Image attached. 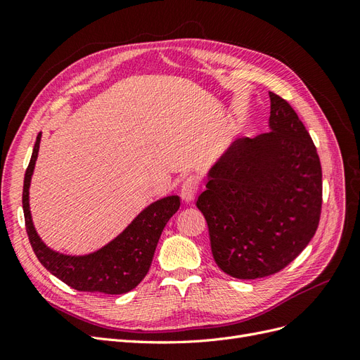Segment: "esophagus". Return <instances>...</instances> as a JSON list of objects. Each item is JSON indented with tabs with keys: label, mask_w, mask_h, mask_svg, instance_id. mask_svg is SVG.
<instances>
[{
	"label": "esophagus",
	"mask_w": 360,
	"mask_h": 360,
	"mask_svg": "<svg viewBox=\"0 0 360 360\" xmlns=\"http://www.w3.org/2000/svg\"><path fill=\"white\" fill-rule=\"evenodd\" d=\"M200 188V179L197 176H189L181 181V186H180V195H181V200L191 202L195 200V195H197Z\"/></svg>",
	"instance_id": "esophagus-1"
}]
</instances>
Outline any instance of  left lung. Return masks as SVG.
Returning a JSON list of instances; mask_svg holds the SVG:
<instances>
[{
	"label": "left lung",
	"mask_w": 360,
	"mask_h": 360,
	"mask_svg": "<svg viewBox=\"0 0 360 360\" xmlns=\"http://www.w3.org/2000/svg\"><path fill=\"white\" fill-rule=\"evenodd\" d=\"M270 96V132L238 138L209 171L197 207L226 275L276 274L311 242L321 213V165L291 105Z\"/></svg>",
	"instance_id": "left-lung-1"
}]
</instances>
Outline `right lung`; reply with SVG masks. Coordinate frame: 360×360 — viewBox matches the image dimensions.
<instances>
[{
    "label": "right lung",
    "mask_w": 360,
    "mask_h": 360,
    "mask_svg": "<svg viewBox=\"0 0 360 360\" xmlns=\"http://www.w3.org/2000/svg\"><path fill=\"white\" fill-rule=\"evenodd\" d=\"M41 134L25 171L22 207L30 243L43 267L64 284L89 292L123 294L134 290L144 279L153 261L159 237L169 217L179 210L180 198L171 195L151 202L120 233L96 252L86 255H64L48 248L39 237L30 212V184L39 155Z\"/></svg>",
    "instance_id": "right-lung-1"
}]
</instances>
